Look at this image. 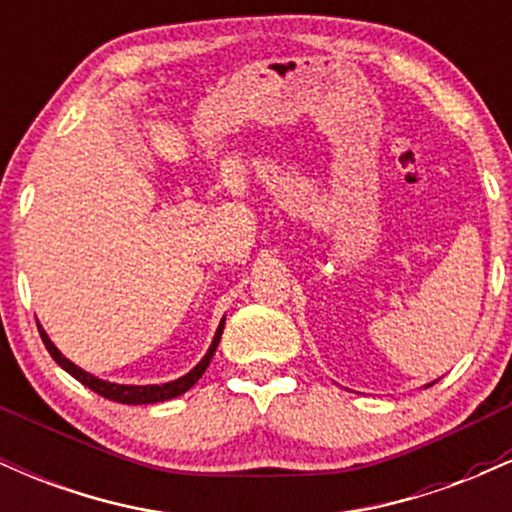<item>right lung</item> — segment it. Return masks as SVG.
Instances as JSON below:
<instances>
[{"label":"right lung","mask_w":512,"mask_h":512,"mask_svg":"<svg viewBox=\"0 0 512 512\" xmlns=\"http://www.w3.org/2000/svg\"><path fill=\"white\" fill-rule=\"evenodd\" d=\"M38 332H40V339H43L45 349L50 351V356L55 358V361L60 363V366L67 370L69 375H74V378L79 380L81 385H86L88 390L98 392L101 397L113 399V402H120V404H154V402H166V399H173V397L182 395V392L190 390V387L195 385L199 378H202L204 370H207V366H209L211 356H214L216 346H219V342H221L223 322L219 325V330H216V337L209 346L207 356H204L202 361H199L197 366L190 370V373L182 375V378L173 380V383H166V385H115V383H105V380L93 378V375H88L86 370H81L79 366H74L72 361H67V358H64L60 351H57V346L50 342L48 334L43 332V327H38Z\"/></svg>","instance_id":"1"}]
</instances>
